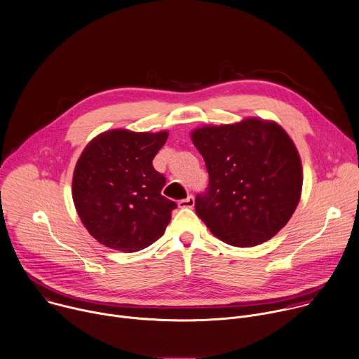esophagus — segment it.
<instances>
[{
  "mask_svg": "<svg viewBox=\"0 0 359 359\" xmlns=\"http://www.w3.org/2000/svg\"><path fill=\"white\" fill-rule=\"evenodd\" d=\"M194 205H195V198H194L192 195L187 196L185 199L178 201V206H180V208H192Z\"/></svg>",
  "mask_w": 359,
  "mask_h": 359,
  "instance_id": "1",
  "label": "esophagus"
}]
</instances>
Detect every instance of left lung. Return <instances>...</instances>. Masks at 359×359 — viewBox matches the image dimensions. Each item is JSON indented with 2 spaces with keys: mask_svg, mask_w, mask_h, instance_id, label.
<instances>
[{
  "mask_svg": "<svg viewBox=\"0 0 359 359\" xmlns=\"http://www.w3.org/2000/svg\"><path fill=\"white\" fill-rule=\"evenodd\" d=\"M191 138L209 174L195 212L215 236L232 246H256L289 222L302 196L303 168L283 127L250 117L195 128Z\"/></svg>",
  "mask_w": 359,
  "mask_h": 359,
  "instance_id": "obj_1",
  "label": "left lung"
}]
</instances>
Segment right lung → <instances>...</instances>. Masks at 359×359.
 I'll return each instance as SVG.
<instances>
[{"instance_id": "add662e5", "label": "right lung", "mask_w": 359, "mask_h": 359, "mask_svg": "<svg viewBox=\"0 0 359 359\" xmlns=\"http://www.w3.org/2000/svg\"><path fill=\"white\" fill-rule=\"evenodd\" d=\"M168 131L109 130L81 154L72 181L79 218L102 245L131 253L160 239L177 203L161 195L165 177L153 160Z\"/></svg>"}]
</instances>
